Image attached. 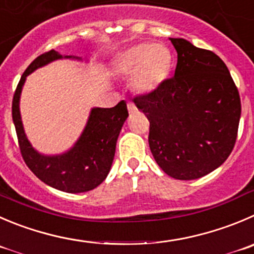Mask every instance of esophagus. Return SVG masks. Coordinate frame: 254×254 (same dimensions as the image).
<instances>
[{
    "label": "esophagus",
    "mask_w": 254,
    "mask_h": 254,
    "mask_svg": "<svg viewBox=\"0 0 254 254\" xmlns=\"http://www.w3.org/2000/svg\"><path fill=\"white\" fill-rule=\"evenodd\" d=\"M127 108H128V112L131 113H134L137 111V107H136V105H134L133 102H128V105H127Z\"/></svg>",
    "instance_id": "esophagus-1"
}]
</instances>
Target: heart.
Listing matches in <instances>:
<instances>
[{
  "label": "heart",
  "instance_id": "b5f03b06",
  "mask_svg": "<svg viewBox=\"0 0 254 254\" xmlns=\"http://www.w3.org/2000/svg\"><path fill=\"white\" fill-rule=\"evenodd\" d=\"M172 56L167 47L138 43L121 52L112 61L115 73L131 77V86L139 93H152L167 81Z\"/></svg>",
  "mask_w": 254,
  "mask_h": 254
}]
</instances>
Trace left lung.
Returning a JSON list of instances; mask_svg holds the SVG:
<instances>
[{"instance_id": "1", "label": "left lung", "mask_w": 254, "mask_h": 254, "mask_svg": "<svg viewBox=\"0 0 254 254\" xmlns=\"http://www.w3.org/2000/svg\"><path fill=\"white\" fill-rule=\"evenodd\" d=\"M175 76L134 105L149 121L148 143L157 165L176 180H197L228 158L237 139L241 98L226 64L185 38Z\"/></svg>"}]
</instances>
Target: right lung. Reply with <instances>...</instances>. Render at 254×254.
Returning <instances> with one entry per match:
<instances>
[{
  "instance_id": "obj_1",
  "label": "right lung",
  "mask_w": 254,
  "mask_h": 254,
  "mask_svg": "<svg viewBox=\"0 0 254 254\" xmlns=\"http://www.w3.org/2000/svg\"><path fill=\"white\" fill-rule=\"evenodd\" d=\"M77 56H62L51 50L38 56L21 77L12 101V120L17 132L21 153L26 165L50 187L67 193H81L100 186L107 177L116 152V143L128 111L125 101L112 108L93 107L89 112L84 129L76 143L60 154H42L28 141L21 120L20 98L28 74L53 61Z\"/></svg>"
}]
</instances>
